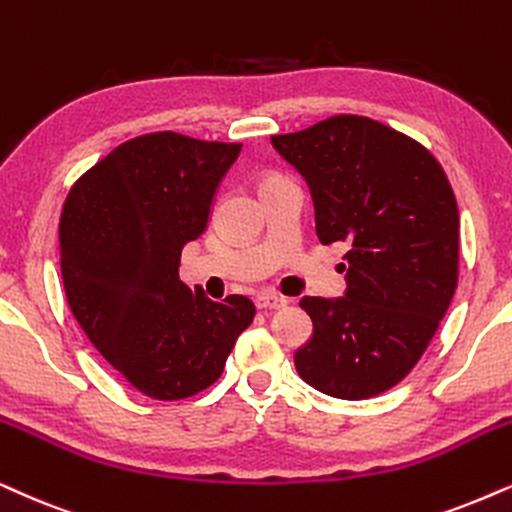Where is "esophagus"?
Wrapping results in <instances>:
<instances>
[{
    "mask_svg": "<svg viewBox=\"0 0 512 512\" xmlns=\"http://www.w3.org/2000/svg\"><path fill=\"white\" fill-rule=\"evenodd\" d=\"M255 307L257 309H283V307H288V300L286 297H278V295H257Z\"/></svg>",
    "mask_w": 512,
    "mask_h": 512,
    "instance_id": "esophagus-1",
    "label": "esophagus"
}]
</instances>
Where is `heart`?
I'll use <instances>...</instances> for the list:
<instances>
[{
  "label": "heart",
  "mask_w": 512,
  "mask_h": 512,
  "mask_svg": "<svg viewBox=\"0 0 512 512\" xmlns=\"http://www.w3.org/2000/svg\"><path fill=\"white\" fill-rule=\"evenodd\" d=\"M269 179H276V177H269ZM269 179H267V181H269Z\"/></svg>",
  "instance_id": "obj_1"
}]
</instances>
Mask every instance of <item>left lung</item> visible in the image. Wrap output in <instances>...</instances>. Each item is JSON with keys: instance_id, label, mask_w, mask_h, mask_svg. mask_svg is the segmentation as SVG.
<instances>
[{"instance_id": "left-lung-1", "label": "left lung", "mask_w": 512, "mask_h": 512, "mask_svg": "<svg viewBox=\"0 0 512 512\" xmlns=\"http://www.w3.org/2000/svg\"><path fill=\"white\" fill-rule=\"evenodd\" d=\"M314 198L316 236L347 245L342 297H302L314 333L304 383L338 399L397 385L430 345L458 283V205L418 141L359 115L271 137Z\"/></svg>"}]
</instances>
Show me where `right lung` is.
<instances>
[{
	"label": "right lung",
	"instance_id": "obj_1",
	"mask_svg": "<svg viewBox=\"0 0 512 512\" xmlns=\"http://www.w3.org/2000/svg\"><path fill=\"white\" fill-rule=\"evenodd\" d=\"M241 144L174 132L132 139L70 189L58 248L68 304L103 359L153 399L210 387L255 304L210 300L179 278L186 243L208 229Z\"/></svg>",
	"mask_w": 512,
	"mask_h": 512
}]
</instances>
